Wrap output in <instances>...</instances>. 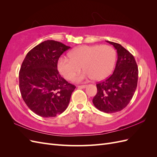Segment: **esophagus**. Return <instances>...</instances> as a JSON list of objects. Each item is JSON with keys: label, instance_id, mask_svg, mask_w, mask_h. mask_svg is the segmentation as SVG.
<instances>
[{"label": "esophagus", "instance_id": "34e87169", "mask_svg": "<svg viewBox=\"0 0 157 157\" xmlns=\"http://www.w3.org/2000/svg\"><path fill=\"white\" fill-rule=\"evenodd\" d=\"M88 85L84 84V85H80V86H78V88H85L86 87H87Z\"/></svg>", "mask_w": 157, "mask_h": 157}]
</instances>
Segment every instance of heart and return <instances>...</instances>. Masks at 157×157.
<instances>
[{
  "instance_id": "heart-1",
  "label": "heart",
  "mask_w": 157,
  "mask_h": 157,
  "mask_svg": "<svg viewBox=\"0 0 157 157\" xmlns=\"http://www.w3.org/2000/svg\"><path fill=\"white\" fill-rule=\"evenodd\" d=\"M116 51L109 45L82 46L69 53L70 58H61L58 63L60 74L67 80L74 78L83 67L84 72L74 80L105 79L111 75L116 62Z\"/></svg>"
}]
</instances>
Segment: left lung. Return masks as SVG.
<instances>
[{
	"label": "left lung",
	"mask_w": 157,
	"mask_h": 157,
	"mask_svg": "<svg viewBox=\"0 0 157 157\" xmlns=\"http://www.w3.org/2000/svg\"><path fill=\"white\" fill-rule=\"evenodd\" d=\"M117 52L118 59L114 72L98 82L93 103L99 111L107 113L121 111L130 103L137 85L138 67L134 56L120 44L107 41Z\"/></svg>",
	"instance_id": "left-lung-1"
}]
</instances>
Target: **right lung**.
Here are the masks:
<instances>
[{
	"label": "right lung",
	"mask_w": 157,
	"mask_h": 157,
	"mask_svg": "<svg viewBox=\"0 0 157 157\" xmlns=\"http://www.w3.org/2000/svg\"><path fill=\"white\" fill-rule=\"evenodd\" d=\"M71 47L48 40L31 49L19 73V85L25 104L36 115L54 117L67 109L76 86L61 77L58 61Z\"/></svg>",
	"instance_id": "1"
}]
</instances>
